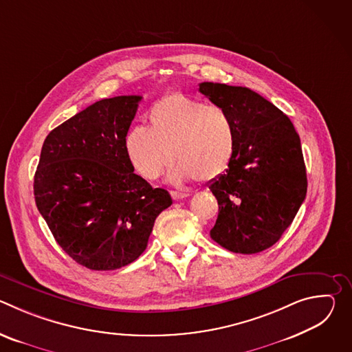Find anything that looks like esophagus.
<instances>
[{
  "label": "esophagus",
  "mask_w": 352,
  "mask_h": 352,
  "mask_svg": "<svg viewBox=\"0 0 352 352\" xmlns=\"http://www.w3.org/2000/svg\"><path fill=\"white\" fill-rule=\"evenodd\" d=\"M190 193L189 192H182V190H171V196L175 199V200H181V199H185L188 197Z\"/></svg>",
  "instance_id": "esophagus-1"
}]
</instances>
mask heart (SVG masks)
I'll return each mask as SVG.
<instances>
[{"label": "heart", "instance_id": "1", "mask_svg": "<svg viewBox=\"0 0 352 352\" xmlns=\"http://www.w3.org/2000/svg\"><path fill=\"white\" fill-rule=\"evenodd\" d=\"M148 122L132 125L125 135L126 155L146 179L160 178L175 157L178 163L170 173L174 182L212 181L235 156L236 128L220 106L170 93L150 107Z\"/></svg>", "mask_w": 352, "mask_h": 352}]
</instances>
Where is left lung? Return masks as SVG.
I'll return each mask as SVG.
<instances>
[{"label":"left lung","instance_id":"left-lung-1","mask_svg":"<svg viewBox=\"0 0 352 352\" xmlns=\"http://www.w3.org/2000/svg\"><path fill=\"white\" fill-rule=\"evenodd\" d=\"M236 128L235 156L209 189L219 202L210 236L235 254H258L289 227L307 196V168L289 118L269 100L242 86L199 83Z\"/></svg>","mask_w":352,"mask_h":352}]
</instances>
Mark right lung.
<instances>
[{"label": "right lung", "mask_w": 352, "mask_h": 352, "mask_svg": "<svg viewBox=\"0 0 352 352\" xmlns=\"http://www.w3.org/2000/svg\"><path fill=\"white\" fill-rule=\"evenodd\" d=\"M140 98L100 100L50 132L41 147L36 206L65 254L90 270L136 261L156 217L173 204L166 189L133 173L126 155Z\"/></svg>", "instance_id": "add662e5"}]
</instances>
